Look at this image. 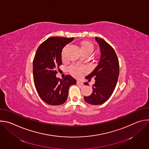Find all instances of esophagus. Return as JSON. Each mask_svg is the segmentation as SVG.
<instances>
[{
	"label": "esophagus",
	"mask_w": 149,
	"mask_h": 149,
	"mask_svg": "<svg viewBox=\"0 0 149 149\" xmlns=\"http://www.w3.org/2000/svg\"><path fill=\"white\" fill-rule=\"evenodd\" d=\"M77 84L78 85H79V86H84V84H83V82L81 81H77Z\"/></svg>",
	"instance_id": "obj_1"
}]
</instances>
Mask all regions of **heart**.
<instances>
[{
    "label": "heart",
    "instance_id": "1",
    "mask_svg": "<svg viewBox=\"0 0 149 149\" xmlns=\"http://www.w3.org/2000/svg\"><path fill=\"white\" fill-rule=\"evenodd\" d=\"M67 48V47H65L64 49H63L62 54H63V52H64ZM93 49H94V46L90 42L85 41V42H82L81 44L80 49L81 52H87V53L91 54L93 51ZM70 71L72 75L75 77H79L85 71V69L84 68L78 66V65H72L70 67Z\"/></svg>",
    "mask_w": 149,
    "mask_h": 149
}]
</instances>
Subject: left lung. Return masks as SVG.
Segmentation results:
<instances>
[{
    "label": "left lung",
    "mask_w": 149,
    "mask_h": 149,
    "mask_svg": "<svg viewBox=\"0 0 149 149\" xmlns=\"http://www.w3.org/2000/svg\"><path fill=\"white\" fill-rule=\"evenodd\" d=\"M101 50V56L97 66L86 78L95 80L93 93L84 97L85 101L91 105H100L107 101L112 95L119 76V62L113 47L101 38H95ZM84 85H88V82Z\"/></svg>",
    "instance_id": "left-lung-1"
}]
</instances>
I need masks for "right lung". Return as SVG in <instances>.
<instances>
[{
	"instance_id": "add662e5",
	"label": "right lung",
	"mask_w": 149,
	"mask_h": 149,
	"mask_svg": "<svg viewBox=\"0 0 149 149\" xmlns=\"http://www.w3.org/2000/svg\"><path fill=\"white\" fill-rule=\"evenodd\" d=\"M74 38L51 37L39 45L33 61V81L40 98L47 104L58 105L67 99L68 90L77 81L70 75L56 77V69L62 65V51Z\"/></svg>"
}]
</instances>
